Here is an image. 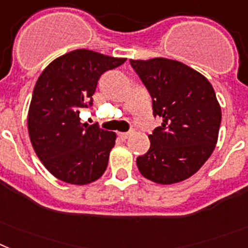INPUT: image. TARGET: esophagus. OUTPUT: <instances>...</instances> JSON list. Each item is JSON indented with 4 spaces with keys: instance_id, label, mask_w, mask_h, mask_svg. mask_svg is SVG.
I'll return each mask as SVG.
<instances>
[{
    "instance_id": "esophagus-1",
    "label": "esophagus",
    "mask_w": 248,
    "mask_h": 248,
    "mask_svg": "<svg viewBox=\"0 0 248 248\" xmlns=\"http://www.w3.org/2000/svg\"><path fill=\"white\" fill-rule=\"evenodd\" d=\"M131 135H132V132H122V134H120V137L122 140H127L128 137H131Z\"/></svg>"
}]
</instances>
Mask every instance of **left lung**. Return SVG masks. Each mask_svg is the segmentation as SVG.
I'll use <instances>...</instances> for the list:
<instances>
[{
	"label": "left lung",
	"mask_w": 248,
	"mask_h": 248,
	"mask_svg": "<svg viewBox=\"0 0 248 248\" xmlns=\"http://www.w3.org/2000/svg\"><path fill=\"white\" fill-rule=\"evenodd\" d=\"M163 124L149 135L150 149L136 160L146 179L163 185L190 178L213 153L222 111L207 78L178 60H130Z\"/></svg>",
	"instance_id": "8db88e82"
}]
</instances>
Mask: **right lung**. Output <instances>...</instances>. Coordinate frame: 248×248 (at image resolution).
Segmentation results:
<instances>
[{
    "instance_id": "add662e5",
    "label": "right lung",
    "mask_w": 248,
    "mask_h": 248,
    "mask_svg": "<svg viewBox=\"0 0 248 248\" xmlns=\"http://www.w3.org/2000/svg\"><path fill=\"white\" fill-rule=\"evenodd\" d=\"M124 58L77 49L53 60L35 84L28 114L37 157L62 182L85 185L103 175L116 134L82 124L79 113L93 103L99 77Z\"/></svg>"
}]
</instances>
